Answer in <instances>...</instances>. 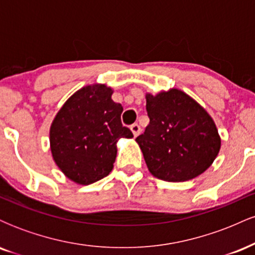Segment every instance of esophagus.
I'll use <instances>...</instances> for the list:
<instances>
[{"label":"esophagus","mask_w":255,"mask_h":255,"mask_svg":"<svg viewBox=\"0 0 255 255\" xmlns=\"http://www.w3.org/2000/svg\"><path fill=\"white\" fill-rule=\"evenodd\" d=\"M130 130H131V133H133L134 136H137L140 134V131H141V128H140V126L137 124H134L130 126Z\"/></svg>","instance_id":"1"}]
</instances>
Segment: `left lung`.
Wrapping results in <instances>:
<instances>
[{
	"instance_id": "1",
	"label": "left lung",
	"mask_w": 255,
	"mask_h": 255,
	"mask_svg": "<svg viewBox=\"0 0 255 255\" xmlns=\"http://www.w3.org/2000/svg\"><path fill=\"white\" fill-rule=\"evenodd\" d=\"M150 124L135 141L148 171L168 182H183L206 171L221 150L210 114L178 89L146 93Z\"/></svg>"
}]
</instances>
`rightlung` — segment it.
<instances>
[{"label": "right lung", "instance_id": "right-lung-1", "mask_svg": "<svg viewBox=\"0 0 255 255\" xmlns=\"http://www.w3.org/2000/svg\"><path fill=\"white\" fill-rule=\"evenodd\" d=\"M114 90L90 84L64 102L49 131L54 162L67 178L87 186L114 168L120 139L133 137L121 124L124 108L111 99Z\"/></svg>", "mask_w": 255, "mask_h": 255}]
</instances>
